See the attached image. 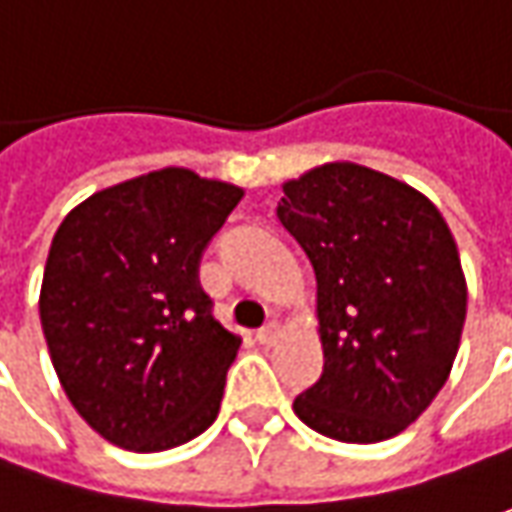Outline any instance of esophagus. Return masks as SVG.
Here are the masks:
<instances>
[{
    "mask_svg": "<svg viewBox=\"0 0 512 512\" xmlns=\"http://www.w3.org/2000/svg\"><path fill=\"white\" fill-rule=\"evenodd\" d=\"M277 334H280V328H277V323L272 320V323H266V326L257 331V343L260 345L277 343Z\"/></svg>",
    "mask_w": 512,
    "mask_h": 512,
    "instance_id": "obj_1",
    "label": "esophagus"
}]
</instances>
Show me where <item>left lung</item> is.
Segmentation results:
<instances>
[{
    "mask_svg": "<svg viewBox=\"0 0 512 512\" xmlns=\"http://www.w3.org/2000/svg\"><path fill=\"white\" fill-rule=\"evenodd\" d=\"M277 218L314 266L326 357L294 414L337 442L397 436L445 385L465 326L448 223L414 186L348 161L283 184Z\"/></svg>",
    "mask_w": 512,
    "mask_h": 512,
    "instance_id": "8db88e82",
    "label": "left lung"
}]
</instances>
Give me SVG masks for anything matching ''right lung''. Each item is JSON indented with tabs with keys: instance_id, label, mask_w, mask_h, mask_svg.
Instances as JSON below:
<instances>
[{
	"instance_id": "1",
	"label": "right lung",
	"mask_w": 512,
	"mask_h": 512,
	"mask_svg": "<svg viewBox=\"0 0 512 512\" xmlns=\"http://www.w3.org/2000/svg\"><path fill=\"white\" fill-rule=\"evenodd\" d=\"M243 189L167 167L101 189L56 229L39 314L81 419L135 453L184 445L221 411L240 337L198 269Z\"/></svg>"
}]
</instances>
